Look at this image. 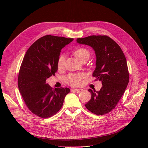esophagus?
I'll return each mask as SVG.
<instances>
[{
    "instance_id": "1",
    "label": "esophagus",
    "mask_w": 148,
    "mask_h": 148,
    "mask_svg": "<svg viewBox=\"0 0 148 148\" xmlns=\"http://www.w3.org/2000/svg\"><path fill=\"white\" fill-rule=\"evenodd\" d=\"M83 90L82 89H71V91L75 92L76 93H80Z\"/></svg>"
}]
</instances>
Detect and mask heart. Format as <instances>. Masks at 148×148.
Segmentation results:
<instances>
[{
	"instance_id": "1",
	"label": "heart",
	"mask_w": 148,
	"mask_h": 148,
	"mask_svg": "<svg viewBox=\"0 0 148 148\" xmlns=\"http://www.w3.org/2000/svg\"><path fill=\"white\" fill-rule=\"evenodd\" d=\"M74 55L80 61L84 59H89L90 56V52L85 48L80 47L74 51ZM65 58L64 55H60L58 59V68L61 69L64 67ZM83 77L82 74H69L65 78V82L71 86H77L80 84L81 79Z\"/></svg>"
}]
</instances>
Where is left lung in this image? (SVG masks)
I'll list each match as a JSON object with an SVG mask.
<instances>
[{"instance_id": "left-lung-1", "label": "left lung", "mask_w": 148, "mask_h": 148, "mask_svg": "<svg viewBox=\"0 0 148 148\" xmlns=\"http://www.w3.org/2000/svg\"><path fill=\"white\" fill-rule=\"evenodd\" d=\"M77 42L89 45L94 50L96 68L92 75L103 85L99 91L88 90L91 99L85 106L95 114H107L118 103L129 82L125 56L119 45L106 35L77 38Z\"/></svg>"}]
</instances>
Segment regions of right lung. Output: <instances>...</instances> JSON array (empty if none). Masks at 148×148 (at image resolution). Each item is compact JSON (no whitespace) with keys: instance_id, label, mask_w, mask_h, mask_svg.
Listing matches in <instances>:
<instances>
[{"instance_id":"right-lung-1","label":"right lung","mask_w":148,"mask_h":148,"mask_svg":"<svg viewBox=\"0 0 148 148\" xmlns=\"http://www.w3.org/2000/svg\"><path fill=\"white\" fill-rule=\"evenodd\" d=\"M73 38L45 35L36 40L26 51L18 77V86L30 111L42 118L57 113L63 105L68 88L53 89L47 79L58 71V59L62 48Z\"/></svg>"}]
</instances>
